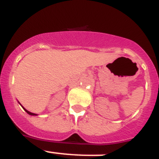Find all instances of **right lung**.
I'll list each match as a JSON object with an SVG mask.
<instances>
[{
  "instance_id": "add662e5",
  "label": "right lung",
  "mask_w": 159,
  "mask_h": 159,
  "mask_svg": "<svg viewBox=\"0 0 159 159\" xmlns=\"http://www.w3.org/2000/svg\"><path fill=\"white\" fill-rule=\"evenodd\" d=\"M18 103H19V102H18ZM19 104H20V103H19ZM21 105V104H20ZM21 106H22V105H21ZM22 107H23V110H24L25 111H26V112L27 113V114H28V115H32V116H35V115H36V114H34V113H31V112H30V111H27V110H26V109L24 108V107H23V106H22Z\"/></svg>"
}]
</instances>
